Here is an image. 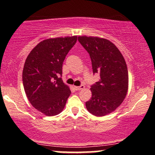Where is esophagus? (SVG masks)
<instances>
[{
  "label": "esophagus",
  "instance_id": "1",
  "mask_svg": "<svg viewBox=\"0 0 155 155\" xmlns=\"http://www.w3.org/2000/svg\"><path fill=\"white\" fill-rule=\"evenodd\" d=\"M84 88V85H81V86H74V89H75L76 90H82V89Z\"/></svg>",
  "mask_w": 155,
  "mask_h": 155
}]
</instances>
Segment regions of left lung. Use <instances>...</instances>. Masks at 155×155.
<instances>
[{"label":"left lung","mask_w":155,"mask_h":155,"mask_svg":"<svg viewBox=\"0 0 155 155\" xmlns=\"http://www.w3.org/2000/svg\"><path fill=\"white\" fill-rule=\"evenodd\" d=\"M78 40L90 54L93 73L101 76L90 88L92 97L86 108L96 117L106 116L114 111L127 95V64L118 48L108 39L80 35Z\"/></svg>","instance_id":"1"}]
</instances>
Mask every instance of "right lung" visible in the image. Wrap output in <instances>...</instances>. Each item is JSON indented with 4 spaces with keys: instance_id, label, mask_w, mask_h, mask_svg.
<instances>
[{
    "instance_id": "add662e5",
    "label": "right lung",
    "mask_w": 155,
    "mask_h": 155,
    "mask_svg": "<svg viewBox=\"0 0 155 155\" xmlns=\"http://www.w3.org/2000/svg\"><path fill=\"white\" fill-rule=\"evenodd\" d=\"M76 41L77 35L45 39L27 57L22 71L25 92L32 106L46 116L59 114L71 93L58 76Z\"/></svg>"
}]
</instances>
